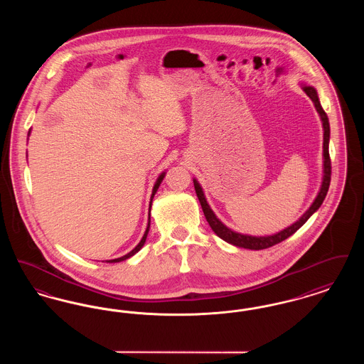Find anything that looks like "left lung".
<instances>
[{
	"mask_svg": "<svg viewBox=\"0 0 364 364\" xmlns=\"http://www.w3.org/2000/svg\"><path fill=\"white\" fill-rule=\"evenodd\" d=\"M304 92L311 98L312 102L315 105V109L316 112L319 113L321 116V120H322V125H323V180H322V186H321V191L318 193V196L315 198L314 203L311 205V208H309L300 218L299 221H296L294 225L278 232L273 236H263V237H257V236H248V235H242V233H236L233 230H230L229 228H226L217 217L215 214L213 213V210L210 208V206L206 202V198L203 195V191L200 188L199 183L196 180H193V186H195V191H196V195H198V199L200 202V206L202 210L205 213V217L208 220V225L211 226L213 232L221 237L223 240L229 242V244H233L236 247H242V248H248V250H264V248H269V247H273L278 242H284L285 239H288L289 236H292L294 232L300 228V226L304 225L306 221L311 217L312 214L321 208V205L323 203L325 198H326V193L329 191L330 186V176H331V162H330L329 156V139H330V125L329 119H328V114L325 113V110L322 109L321 102H319V98H318V94H316V90L311 86H303Z\"/></svg>",
	"mask_w": 364,
	"mask_h": 364,
	"instance_id": "left-lung-1",
	"label": "left lung"
}]
</instances>
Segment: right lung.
Here are the masks:
<instances>
[{
    "instance_id": "1",
    "label": "right lung",
    "mask_w": 364,
    "mask_h": 364,
    "mask_svg": "<svg viewBox=\"0 0 364 364\" xmlns=\"http://www.w3.org/2000/svg\"><path fill=\"white\" fill-rule=\"evenodd\" d=\"M164 177H165V173L161 174L159 177H158V180H156V186H154V188H153V193H151V202H153V198H154V195H156V190H158V187H159V184H161V181L164 180ZM151 202H150V208H151ZM149 229H150V218H149V225H147V229H146V232H144V235H143V237H141V240L139 242L138 245L131 251V252H128L127 255H124L122 258H117V259H112V260H106V262H109V263H116V262H122V260L128 259V258H131L132 255H135L136 252H138L139 250L143 247V244L146 242V237H147V233H149Z\"/></svg>"
}]
</instances>
